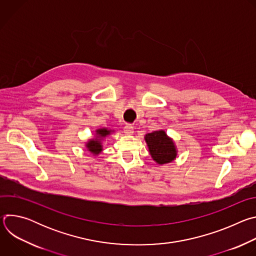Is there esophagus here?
Returning a JSON list of instances; mask_svg holds the SVG:
<instances>
[{
    "label": "esophagus",
    "instance_id": "esophagus-1",
    "mask_svg": "<svg viewBox=\"0 0 256 256\" xmlns=\"http://www.w3.org/2000/svg\"><path fill=\"white\" fill-rule=\"evenodd\" d=\"M124 132L126 134H128V136H130V134H134V128H132V126L130 124H126L124 128Z\"/></svg>",
    "mask_w": 256,
    "mask_h": 256
}]
</instances>
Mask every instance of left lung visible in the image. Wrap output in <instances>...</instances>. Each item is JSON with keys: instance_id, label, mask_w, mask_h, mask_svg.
Returning a JSON list of instances; mask_svg holds the SVG:
<instances>
[{"instance_id": "left-lung-1", "label": "left lung", "mask_w": 256, "mask_h": 256, "mask_svg": "<svg viewBox=\"0 0 256 256\" xmlns=\"http://www.w3.org/2000/svg\"><path fill=\"white\" fill-rule=\"evenodd\" d=\"M144 140L148 144L149 152L153 160L162 165L172 162L177 156L175 144L169 138L165 130H155L144 136Z\"/></svg>"}]
</instances>
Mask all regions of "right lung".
Returning <instances> with one entry per match:
<instances>
[{
	"label": "right lung",
	"instance_id": "obj_1",
	"mask_svg": "<svg viewBox=\"0 0 256 256\" xmlns=\"http://www.w3.org/2000/svg\"><path fill=\"white\" fill-rule=\"evenodd\" d=\"M96 136L94 138H90L87 144H86V148L88 151H90L93 155H98L102 152V144L101 140L107 136L108 134H110L112 130H107V128H98L96 132Z\"/></svg>",
	"mask_w": 256,
	"mask_h": 256
}]
</instances>
